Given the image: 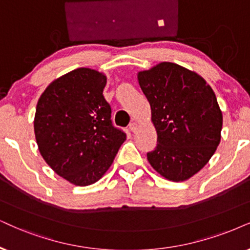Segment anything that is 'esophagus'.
<instances>
[{
    "label": "esophagus",
    "instance_id": "obj_1",
    "mask_svg": "<svg viewBox=\"0 0 250 250\" xmlns=\"http://www.w3.org/2000/svg\"><path fill=\"white\" fill-rule=\"evenodd\" d=\"M129 129H130V130H131L132 132H135L136 130H137V125H136L135 122L130 123V125H129Z\"/></svg>",
    "mask_w": 250,
    "mask_h": 250
}]
</instances>
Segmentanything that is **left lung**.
Listing matches in <instances>:
<instances>
[{"instance_id": "obj_1", "label": "left lung", "mask_w": 250, "mask_h": 250, "mask_svg": "<svg viewBox=\"0 0 250 250\" xmlns=\"http://www.w3.org/2000/svg\"><path fill=\"white\" fill-rule=\"evenodd\" d=\"M137 78L158 136L148 163L167 180H188L220 143L223 114L216 94L203 77L175 63L162 62Z\"/></svg>"}]
</instances>
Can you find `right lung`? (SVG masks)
Returning <instances> with one entry per match:
<instances>
[{"mask_svg":"<svg viewBox=\"0 0 250 250\" xmlns=\"http://www.w3.org/2000/svg\"><path fill=\"white\" fill-rule=\"evenodd\" d=\"M102 72L75 69L52 82L37 104L34 134L40 154L72 185H92L112 165L125 134L110 120Z\"/></svg>","mask_w":250,"mask_h":250,"instance_id":"obj_1","label":"right lung"}]
</instances>
